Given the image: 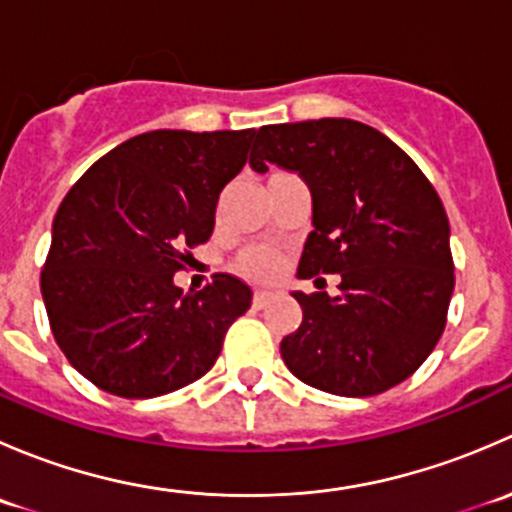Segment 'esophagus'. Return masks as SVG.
<instances>
[{
  "label": "esophagus",
  "instance_id": "34e87169",
  "mask_svg": "<svg viewBox=\"0 0 512 512\" xmlns=\"http://www.w3.org/2000/svg\"><path fill=\"white\" fill-rule=\"evenodd\" d=\"M272 299H275V292H270V289H257L252 302H255V307H265V304H270Z\"/></svg>",
  "mask_w": 512,
  "mask_h": 512
}]
</instances>
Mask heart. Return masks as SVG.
Here are the masks:
<instances>
[{
  "label": "heart",
  "mask_w": 512,
  "mask_h": 512,
  "mask_svg": "<svg viewBox=\"0 0 512 512\" xmlns=\"http://www.w3.org/2000/svg\"><path fill=\"white\" fill-rule=\"evenodd\" d=\"M235 270L240 275H245L247 280L255 282H270L280 275L282 260L277 252H272L270 247H247L237 255Z\"/></svg>",
  "instance_id": "obj_1"
}]
</instances>
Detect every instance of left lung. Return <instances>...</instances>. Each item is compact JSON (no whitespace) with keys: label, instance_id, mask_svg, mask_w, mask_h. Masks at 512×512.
Returning <instances> with one entry per match:
<instances>
[{"label":"left lung","instance_id":"obj_1","mask_svg":"<svg viewBox=\"0 0 512 512\" xmlns=\"http://www.w3.org/2000/svg\"><path fill=\"white\" fill-rule=\"evenodd\" d=\"M297 170L312 225L297 275H339V294L292 292L302 324L280 344L287 369L337 396L409 379L446 329L453 285L448 215L431 180L366 123H280L257 131L250 165ZM319 282V280H317Z\"/></svg>","mask_w":512,"mask_h":512}]
</instances>
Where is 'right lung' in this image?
Masks as SVG:
<instances>
[{
  "instance_id": "add662e5",
  "label": "right lung",
  "mask_w": 512,
  "mask_h": 512,
  "mask_svg": "<svg viewBox=\"0 0 512 512\" xmlns=\"http://www.w3.org/2000/svg\"><path fill=\"white\" fill-rule=\"evenodd\" d=\"M255 128L151 131L98 158L61 200L41 270L56 344L79 374L123 399L193 384L218 361L252 289L218 272L183 294L173 275L210 240L223 188Z\"/></svg>"
}]
</instances>
